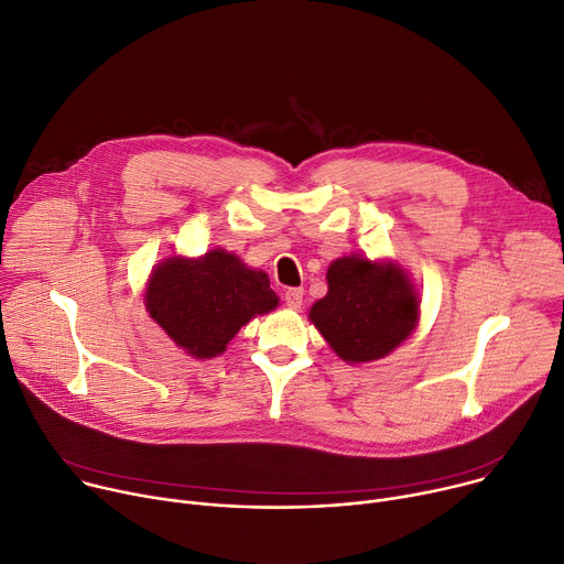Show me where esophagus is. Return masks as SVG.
I'll return each mask as SVG.
<instances>
[{
    "label": "esophagus",
    "instance_id": "obj_1",
    "mask_svg": "<svg viewBox=\"0 0 564 564\" xmlns=\"http://www.w3.org/2000/svg\"><path fill=\"white\" fill-rule=\"evenodd\" d=\"M285 305L292 311H299L303 305V288H290L285 292Z\"/></svg>",
    "mask_w": 564,
    "mask_h": 564
}]
</instances>
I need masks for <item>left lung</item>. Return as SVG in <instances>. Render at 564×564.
Wrapping results in <instances>:
<instances>
[{"label":"left lung","instance_id":"1","mask_svg":"<svg viewBox=\"0 0 564 564\" xmlns=\"http://www.w3.org/2000/svg\"><path fill=\"white\" fill-rule=\"evenodd\" d=\"M328 294L311 319L346 362H371L391 352L419 322V299L391 263L344 256L328 268Z\"/></svg>","mask_w":564,"mask_h":564}]
</instances>
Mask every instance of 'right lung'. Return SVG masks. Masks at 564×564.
Masks as SVG:
<instances>
[{
    "instance_id": "right-lung-1",
    "label": "right lung",
    "mask_w": 564,
    "mask_h": 564,
    "mask_svg": "<svg viewBox=\"0 0 564 564\" xmlns=\"http://www.w3.org/2000/svg\"><path fill=\"white\" fill-rule=\"evenodd\" d=\"M276 303L268 274L249 270L225 249L195 261L169 259L145 290L150 317L199 360L223 352L251 317L270 313Z\"/></svg>"
}]
</instances>
